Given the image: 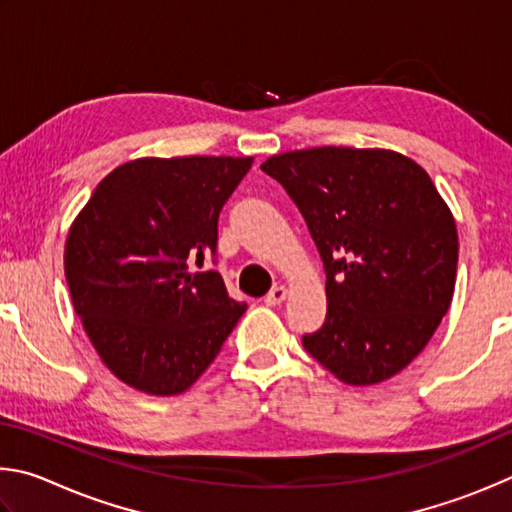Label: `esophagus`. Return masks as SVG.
<instances>
[{
	"mask_svg": "<svg viewBox=\"0 0 512 512\" xmlns=\"http://www.w3.org/2000/svg\"><path fill=\"white\" fill-rule=\"evenodd\" d=\"M285 297H288V290H285L283 285H276V288H272L270 292H267L265 303H267V306H281V303L285 301Z\"/></svg>",
	"mask_w": 512,
	"mask_h": 512,
	"instance_id": "obj_1",
	"label": "esophagus"
}]
</instances>
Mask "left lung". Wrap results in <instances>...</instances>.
<instances>
[{
  "instance_id": "left-lung-1",
  "label": "left lung",
  "mask_w": 512,
  "mask_h": 512,
  "mask_svg": "<svg viewBox=\"0 0 512 512\" xmlns=\"http://www.w3.org/2000/svg\"><path fill=\"white\" fill-rule=\"evenodd\" d=\"M299 206L326 270V321L303 348L369 387L416 360L452 303L456 222L432 177L400 152L324 146L261 166Z\"/></svg>"
}]
</instances>
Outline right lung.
<instances>
[{
  "instance_id": "right-lung-1",
  "label": "right lung",
  "mask_w": 512,
  "mask_h": 512,
  "mask_svg": "<svg viewBox=\"0 0 512 512\" xmlns=\"http://www.w3.org/2000/svg\"><path fill=\"white\" fill-rule=\"evenodd\" d=\"M254 157H141L114 168L71 224L65 276L89 342L116 378L184 393L218 357L247 303L218 272V215Z\"/></svg>"
}]
</instances>
